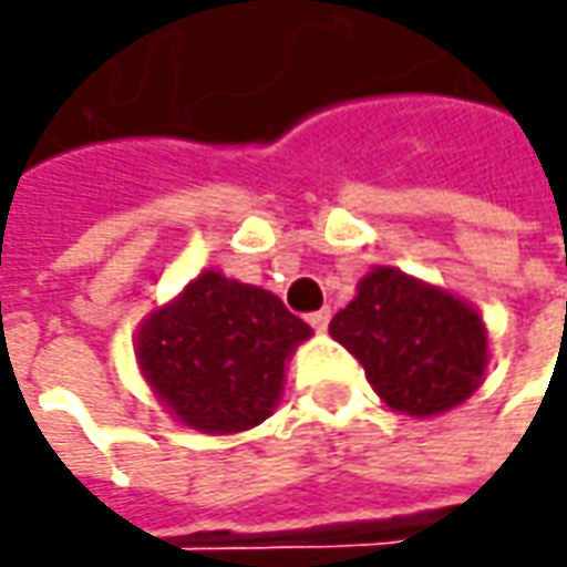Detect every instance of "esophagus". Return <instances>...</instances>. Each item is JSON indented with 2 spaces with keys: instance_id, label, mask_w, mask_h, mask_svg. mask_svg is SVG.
I'll use <instances>...</instances> for the list:
<instances>
[{
  "instance_id": "esophagus-1",
  "label": "esophagus",
  "mask_w": 567,
  "mask_h": 567,
  "mask_svg": "<svg viewBox=\"0 0 567 567\" xmlns=\"http://www.w3.org/2000/svg\"><path fill=\"white\" fill-rule=\"evenodd\" d=\"M328 321H331V309H321V312H312V316H309V324L316 328L318 334L328 331Z\"/></svg>"
}]
</instances>
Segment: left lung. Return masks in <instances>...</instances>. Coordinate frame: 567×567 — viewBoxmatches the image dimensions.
I'll return each instance as SVG.
<instances>
[{"instance_id": "obj_1", "label": "left lung", "mask_w": 567, "mask_h": 567, "mask_svg": "<svg viewBox=\"0 0 567 567\" xmlns=\"http://www.w3.org/2000/svg\"><path fill=\"white\" fill-rule=\"evenodd\" d=\"M328 331L362 362L381 401L403 416H442L486 379L489 331L480 309L391 265L362 277Z\"/></svg>"}]
</instances>
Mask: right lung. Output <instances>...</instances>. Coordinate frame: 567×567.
<instances>
[{"label":"right lung","mask_w":567,"mask_h":567,"mask_svg":"<svg viewBox=\"0 0 567 567\" xmlns=\"http://www.w3.org/2000/svg\"><path fill=\"white\" fill-rule=\"evenodd\" d=\"M309 338L277 296L207 268L138 324L135 360L176 423L236 435L277 410L287 362Z\"/></svg>","instance_id":"right-lung-1"}]
</instances>
